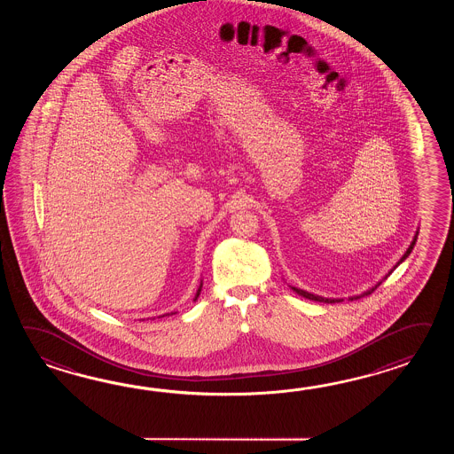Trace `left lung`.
<instances>
[{"label": "left lung", "mask_w": 454, "mask_h": 454, "mask_svg": "<svg viewBox=\"0 0 454 454\" xmlns=\"http://www.w3.org/2000/svg\"><path fill=\"white\" fill-rule=\"evenodd\" d=\"M411 250H412V247H411ZM411 250L407 251V254L411 253ZM295 292H297V294H300V295H303L305 299L315 300V301H333V300L319 299V297H315V295H311V294H307V292H303V290L295 289Z\"/></svg>", "instance_id": "1"}]
</instances>
